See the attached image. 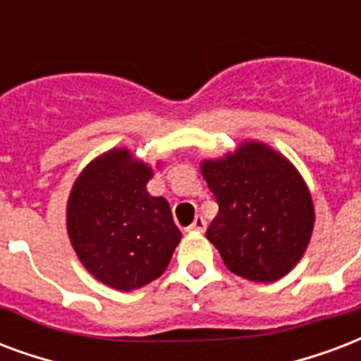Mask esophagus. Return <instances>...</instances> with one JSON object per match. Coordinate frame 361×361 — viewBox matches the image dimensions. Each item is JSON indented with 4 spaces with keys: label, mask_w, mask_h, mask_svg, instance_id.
<instances>
[{
    "label": "esophagus",
    "mask_w": 361,
    "mask_h": 361,
    "mask_svg": "<svg viewBox=\"0 0 361 361\" xmlns=\"http://www.w3.org/2000/svg\"><path fill=\"white\" fill-rule=\"evenodd\" d=\"M186 230H188V232H203V230H205V219H203V216H196L194 222H192Z\"/></svg>",
    "instance_id": "34e87169"
}]
</instances>
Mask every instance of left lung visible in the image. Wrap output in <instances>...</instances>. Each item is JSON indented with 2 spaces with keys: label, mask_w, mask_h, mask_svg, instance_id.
Masks as SVG:
<instances>
[{
  "label": "left lung",
  "mask_w": 361,
  "mask_h": 361,
  "mask_svg": "<svg viewBox=\"0 0 361 361\" xmlns=\"http://www.w3.org/2000/svg\"><path fill=\"white\" fill-rule=\"evenodd\" d=\"M200 169L219 203L205 235L230 272L262 283L291 272L314 228L310 190L293 164L247 140Z\"/></svg>",
  "instance_id": "8db88e82"
}]
</instances>
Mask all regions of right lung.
I'll use <instances>...</instances> for the list:
<instances>
[{"label":"right lung","instance_id":"right-lung-1","mask_svg":"<svg viewBox=\"0 0 361 361\" xmlns=\"http://www.w3.org/2000/svg\"><path fill=\"white\" fill-rule=\"evenodd\" d=\"M150 165L112 148L81 171L66 205V228L81 264L118 291L165 272L180 242L165 197L150 196Z\"/></svg>","mask_w":361,"mask_h":361}]
</instances>
